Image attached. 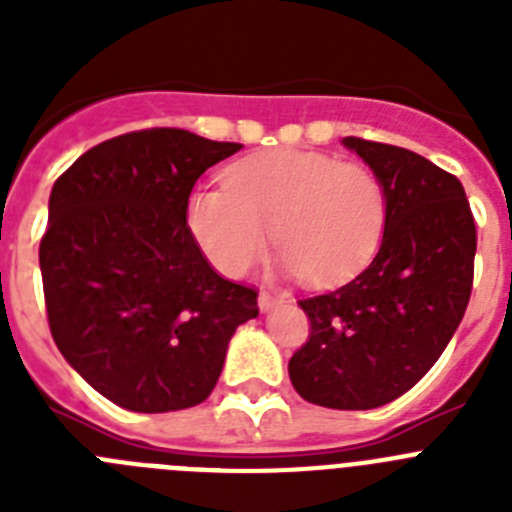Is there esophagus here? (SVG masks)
<instances>
[{"label": "esophagus", "mask_w": 512, "mask_h": 512, "mask_svg": "<svg viewBox=\"0 0 512 512\" xmlns=\"http://www.w3.org/2000/svg\"><path fill=\"white\" fill-rule=\"evenodd\" d=\"M279 302H284V295H271V292H261V295H259V310L269 312V310H274Z\"/></svg>", "instance_id": "obj_1"}]
</instances>
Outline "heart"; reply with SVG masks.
<instances>
[{"label":"heart","mask_w":512,"mask_h":512,"mask_svg":"<svg viewBox=\"0 0 512 512\" xmlns=\"http://www.w3.org/2000/svg\"><path fill=\"white\" fill-rule=\"evenodd\" d=\"M387 223V192L372 166L315 151H271L225 171V187H197L187 228L210 264L243 277L269 246L279 269L310 287L359 274L377 253Z\"/></svg>","instance_id":"1"}]
</instances>
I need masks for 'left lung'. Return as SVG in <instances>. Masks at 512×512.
<instances>
[{"mask_svg":"<svg viewBox=\"0 0 512 512\" xmlns=\"http://www.w3.org/2000/svg\"><path fill=\"white\" fill-rule=\"evenodd\" d=\"M387 192L372 264L328 295L300 300L310 338L289 359L302 400L372 410L418 384L449 346L469 305L477 228L464 187L408 148L343 138Z\"/></svg>","mask_w":512,"mask_h":512,"instance_id":"1","label":"left lung"}]
</instances>
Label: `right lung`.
<instances>
[{"label": "right lung", "instance_id": "obj_1", "mask_svg": "<svg viewBox=\"0 0 512 512\" xmlns=\"http://www.w3.org/2000/svg\"><path fill=\"white\" fill-rule=\"evenodd\" d=\"M179 128L104 140L53 184L40 241L45 310L63 359L133 413L194 408L223 372L235 328L259 315L187 228L192 187L241 151Z\"/></svg>", "mask_w": 512, "mask_h": 512}]
</instances>
